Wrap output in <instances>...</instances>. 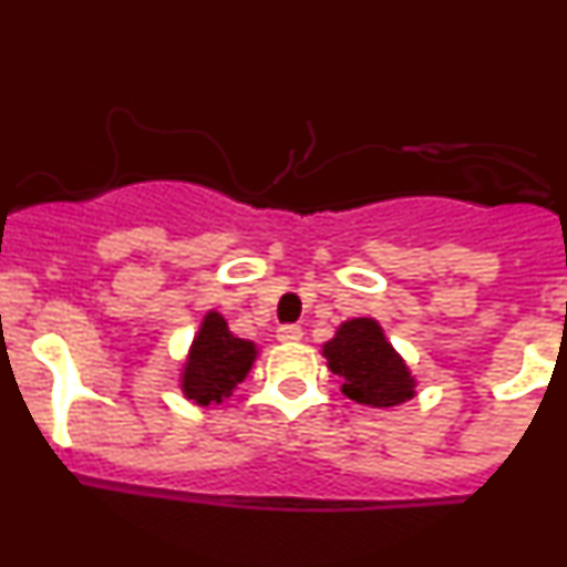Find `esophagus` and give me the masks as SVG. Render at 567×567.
I'll return each mask as SVG.
<instances>
[{
	"instance_id": "esophagus-1",
	"label": "esophagus",
	"mask_w": 567,
	"mask_h": 567,
	"mask_svg": "<svg viewBox=\"0 0 567 567\" xmlns=\"http://www.w3.org/2000/svg\"><path fill=\"white\" fill-rule=\"evenodd\" d=\"M277 338L282 343H296V341H301L303 338V330H301V324H282V328L277 330Z\"/></svg>"
}]
</instances>
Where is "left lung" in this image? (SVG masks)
Instances as JSON below:
<instances>
[{
	"instance_id": "left-lung-1",
	"label": "left lung",
	"mask_w": 567,
	"mask_h": 567,
	"mask_svg": "<svg viewBox=\"0 0 567 567\" xmlns=\"http://www.w3.org/2000/svg\"><path fill=\"white\" fill-rule=\"evenodd\" d=\"M322 351L330 370L343 381L341 392L360 405L394 408L415 394L413 375L375 320L343 322Z\"/></svg>"
}]
</instances>
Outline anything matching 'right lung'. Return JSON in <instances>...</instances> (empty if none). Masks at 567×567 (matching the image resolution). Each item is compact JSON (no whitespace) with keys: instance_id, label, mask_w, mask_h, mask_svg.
Instances as JSON below:
<instances>
[{"instance_id":"add662e5","label":"right lung","mask_w":567,"mask_h":567,"mask_svg":"<svg viewBox=\"0 0 567 567\" xmlns=\"http://www.w3.org/2000/svg\"><path fill=\"white\" fill-rule=\"evenodd\" d=\"M256 360V343L231 336L229 324L216 311L205 317L192 354L184 365V394L199 405L224 402L245 379Z\"/></svg>"}]
</instances>
